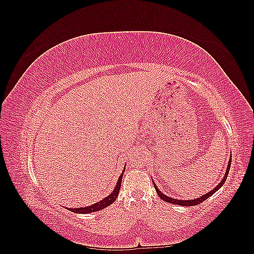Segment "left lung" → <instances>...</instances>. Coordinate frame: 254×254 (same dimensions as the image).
I'll return each instance as SVG.
<instances>
[{"mask_svg": "<svg viewBox=\"0 0 254 254\" xmlns=\"http://www.w3.org/2000/svg\"><path fill=\"white\" fill-rule=\"evenodd\" d=\"M231 161H232V158H230V159H229V163H228V167H227V171H226V174H225V176H224V178H222V180L217 184V186L215 187L212 190L207 191V193L204 194L203 196H200V197L196 198V199H190V200H180V199H174V198H172V197H168V196L164 195V194L162 193V191H161V190L156 187L155 182L152 181V183H153V186H155V189H156V190H157V194L159 195V197H160L161 199H162V200H164V201H166V202H170V203H174V204L183 205V206L197 205V204H199V203H201L202 201H204L205 199L211 197L214 193H216V191H217L222 186H224V183H225L226 180H227V177H228V174H229V171H230V167H231Z\"/></svg>", "mask_w": 254, "mask_h": 254, "instance_id": "left-lung-1", "label": "left lung"}]
</instances>
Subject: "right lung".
I'll use <instances>...</instances> for the list:
<instances>
[{"instance_id":"1","label":"right lung","mask_w":254,"mask_h":254,"mask_svg":"<svg viewBox=\"0 0 254 254\" xmlns=\"http://www.w3.org/2000/svg\"><path fill=\"white\" fill-rule=\"evenodd\" d=\"M124 172H125V168H124V171H123L122 175L120 176V178H119V180H118L117 186H115V188H114L112 193H111L109 196H107L105 199H103V200L98 201V202H96V203H94V204H92V205L86 206V207H78V209H68V210L74 212V213H78V214H88V213H91V212H97V211H99V210H103V209H105V207H107V206H109L110 204H112V203L115 201V199H117L118 196H119L120 189H121V184H122L123 174H124Z\"/></svg>"}]
</instances>
